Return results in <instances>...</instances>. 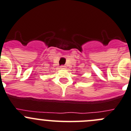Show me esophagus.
<instances>
[{
	"mask_svg": "<svg viewBox=\"0 0 131 131\" xmlns=\"http://www.w3.org/2000/svg\"><path fill=\"white\" fill-rule=\"evenodd\" d=\"M61 69H66V66H63V65H62V66H61Z\"/></svg>",
	"mask_w": 131,
	"mask_h": 131,
	"instance_id": "esophagus-1",
	"label": "esophagus"
}]
</instances>
